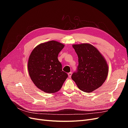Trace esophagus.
<instances>
[{"label":"esophagus","instance_id":"34e87169","mask_svg":"<svg viewBox=\"0 0 128 128\" xmlns=\"http://www.w3.org/2000/svg\"><path fill=\"white\" fill-rule=\"evenodd\" d=\"M68 75V77H69L70 78V77H71V76H72V72H69Z\"/></svg>","mask_w":128,"mask_h":128}]
</instances>
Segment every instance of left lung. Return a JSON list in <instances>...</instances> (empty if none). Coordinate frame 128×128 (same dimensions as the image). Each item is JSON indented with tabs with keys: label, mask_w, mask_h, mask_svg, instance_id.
<instances>
[{
	"label": "left lung",
	"mask_w": 128,
	"mask_h": 128,
	"mask_svg": "<svg viewBox=\"0 0 128 128\" xmlns=\"http://www.w3.org/2000/svg\"><path fill=\"white\" fill-rule=\"evenodd\" d=\"M78 57L77 71L72 79L82 91L89 93L97 89L105 82L108 72L105 59L99 51L89 44H73Z\"/></svg>",
	"instance_id": "left-lung-1"
}]
</instances>
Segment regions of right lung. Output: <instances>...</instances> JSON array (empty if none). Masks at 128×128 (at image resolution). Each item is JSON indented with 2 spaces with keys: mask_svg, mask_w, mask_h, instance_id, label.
<instances>
[{
  "mask_svg": "<svg viewBox=\"0 0 128 128\" xmlns=\"http://www.w3.org/2000/svg\"><path fill=\"white\" fill-rule=\"evenodd\" d=\"M64 46L54 40L40 44L34 49L29 57L30 76L37 88L44 92H58L68 77L58 58Z\"/></svg>",
  "mask_w": 128,
  "mask_h": 128,
  "instance_id": "add662e5",
  "label": "right lung"
}]
</instances>
